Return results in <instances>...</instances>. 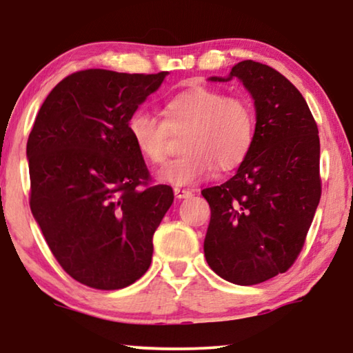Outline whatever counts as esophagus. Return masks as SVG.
I'll return each mask as SVG.
<instances>
[{
  "label": "esophagus",
  "mask_w": 353,
  "mask_h": 353,
  "mask_svg": "<svg viewBox=\"0 0 353 353\" xmlns=\"http://www.w3.org/2000/svg\"><path fill=\"white\" fill-rule=\"evenodd\" d=\"M173 192H175L176 199H186V197L192 196V191L191 190H185V188H175V190H173Z\"/></svg>",
  "instance_id": "obj_1"
}]
</instances>
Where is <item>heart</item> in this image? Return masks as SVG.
<instances>
[{"instance_id": "b5f03b06", "label": "heart", "mask_w": 353, "mask_h": 353, "mask_svg": "<svg viewBox=\"0 0 353 353\" xmlns=\"http://www.w3.org/2000/svg\"><path fill=\"white\" fill-rule=\"evenodd\" d=\"M165 119L138 109L128 120V133L138 152L149 163L165 162L172 134L183 133L185 151L159 173L162 181L188 186L219 170H233L248 157L255 138V115L239 96L196 86L170 98L163 105Z\"/></svg>"}]
</instances>
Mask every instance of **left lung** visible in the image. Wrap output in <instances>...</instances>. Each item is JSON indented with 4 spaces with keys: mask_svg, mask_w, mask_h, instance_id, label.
Wrapping results in <instances>:
<instances>
[{
    "mask_svg": "<svg viewBox=\"0 0 353 353\" xmlns=\"http://www.w3.org/2000/svg\"><path fill=\"white\" fill-rule=\"evenodd\" d=\"M233 77L254 98L255 138L236 175L202 191L204 254L219 276L252 286L288 272L305 244L321 197L320 138L301 91L273 67L243 61L210 80Z\"/></svg>",
    "mask_w": 353,
    "mask_h": 353,
    "instance_id": "left-lung-1",
    "label": "left lung"
}]
</instances>
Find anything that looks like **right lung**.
<instances>
[{
    "instance_id": "right-lung-1",
    "label": "right lung",
    "mask_w": 353,
    "mask_h": 353,
    "mask_svg": "<svg viewBox=\"0 0 353 353\" xmlns=\"http://www.w3.org/2000/svg\"><path fill=\"white\" fill-rule=\"evenodd\" d=\"M167 72H75L40 108L27 141L30 209L52 255L85 286L114 291L148 272L173 191L151 175L128 120Z\"/></svg>"
}]
</instances>
